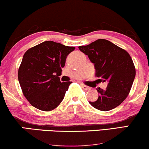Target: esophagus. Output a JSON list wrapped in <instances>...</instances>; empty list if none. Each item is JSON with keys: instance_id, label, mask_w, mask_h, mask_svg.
<instances>
[{"instance_id": "34e87169", "label": "esophagus", "mask_w": 149, "mask_h": 149, "mask_svg": "<svg viewBox=\"0 0 149 149\" xmlns=\"http://www.w3.org/2000/svg\"><path fill=\"white\" fill-rule=\"evenodd\" d=\"M82 87L83 88L84 90H89L90 88H91L90 87H88V86L84 85V84H82Z\"/></svg>"}]
</instances>
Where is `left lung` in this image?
I'll list each match as a JSON object with an SVG mask.
<instances>
[{
	"label": "left lung",
	"instance_id": "obj_1",
	"mask_svg": "<svg viewBox=\"0 0 149 149\" xmlns=\"http://www.w3.org/2000/svg\"><path fill=\"white\" fill-rule=\"evenodd\" d=\"M79 49L94 64L98 82H107L105 89L97 88L98 98L90 104L107 111L118 107L129 95L135 77L131 56L125 49L105 39H98Z\"/></svg>",
	"mask_w": 149,
	"mask_h": 149
}]
</instances>
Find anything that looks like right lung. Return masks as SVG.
<instances>
[{
  "instance_id": "1",
  "label": "right lung",
  "mask_w": 149,
  "mask_h": 149,
  "mask_svg": "<svg viewBox=\"0 0 149 149\" xmlns=\"http://www.w3.org/2000/svg\"><path fill=\"white\" fill-rule=\"evenodd\" d=\"M74 47L45 41L28 49L18 69V81L24 97L39 110L49 111L63 101L71 82L60 80L66 58Z\"/></svg>"
}]
</instances>
